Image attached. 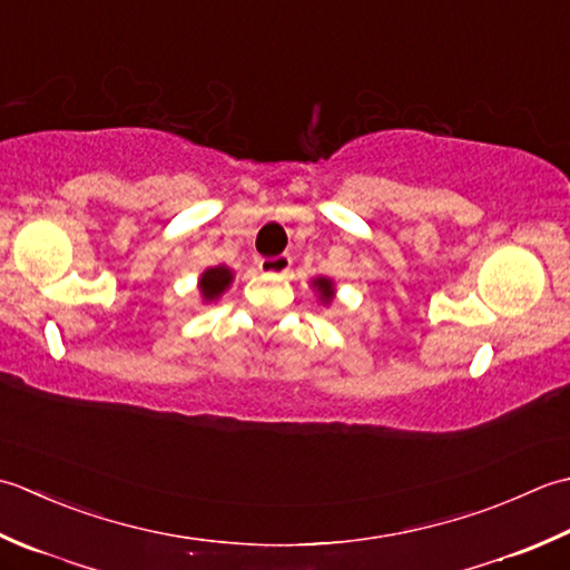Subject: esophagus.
Returning <instances> with one entry per match:
<instances>
[{"instance_id": "34e87169", "label": "esophagus", "mask_w": 570, "mask_h": 570, "mask_svg": "<svg viewBox=\"0 0 570 570\" xmlns=\"http://www.w3.org/2000/svg\"><path fill=\"white\" fill-rule=\"evenodd\" d=\"M289 255H275V258H261L258 261V268L263 275H285L289 271Z\"/></svg>"}]
</instances>
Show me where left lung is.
Segmentation results:
<instances>
[{"label": "left lung", "mask_w": 570, "mask_h": 570, "mask_svg": "<svg viewBox=\"0 0 570 570\" xmlns=\"http://www.w3.org/2000/svg\"><path fill=\"white\" fill-rule=\"evenodd\" d=\"M312 293H315V297L322 302L324 307H330L334 302V295H336V287H334V281L332 277H324V275H317L312 277Z\"/></svg>", "instance_id": "1"}]
</instances>
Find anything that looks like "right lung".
I'll return each mask as SVG.
<instances>
[{"label": "right lung", "instance_id": "add662e5", "mask_svg": "<svg viewBox=\"0 0 570 570\" xmlns=\"http://www.w3.org/2000/svg\"><path fill=\"white\" fill-rule=\"evenodd\" d=\"M234 283V271L228 265H214L199 275V297L202 302H216Z\"/></svg>", "mask_w": 570, "mask_h": 570}]
</instances>
